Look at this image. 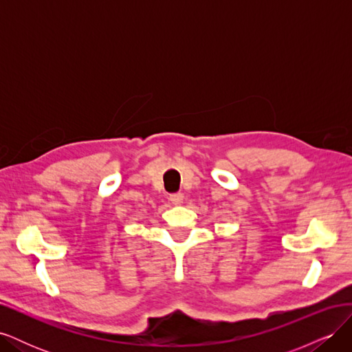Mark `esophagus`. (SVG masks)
Returning a JSON list of instances; mask_svg holds the SVG:
<instances>
[{"instance_id": "obj_1", "label": "esophagus", "mask_w": 352, "mask_h": 352, "mask_svg": "<svg viewBox=\"0 0 352 352\" xmlns=\"http://www.w3.org/2000/svg\"><path fill=\"white\" fill-rule=\"evenodd\" d=\"M170 201H172L173 204H176V206L182 204V202H184V194H182V192L172 194V195H170Z\"/></svg>"}]
</instances>
